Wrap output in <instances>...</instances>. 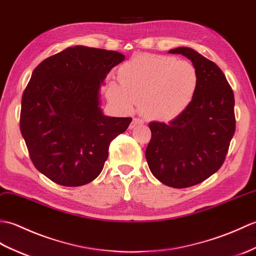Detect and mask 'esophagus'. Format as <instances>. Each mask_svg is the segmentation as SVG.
<instances>
[{
  "instance_id": "obj_1",
  "label": "esophagus",
  "mask_w": 256,
  "mask_h": 256,
  "mask_svg": "<svg viewBox=\"0 0 256 256\" xmlns=\"http://www.w3.org/2000/svg\"><path fill=\"white\" fill-rule=\"evenodd\" d=\"M144 124L142 119H140V118H134L132 124H130L129 129H134L136 126H138V124Z\"/></svg>"
}]
</instances>
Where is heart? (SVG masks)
<instances>
[{"mask_svg":"<svg viewBox=\"0 0 256 256\" xmlns=\"http://www.w3.org/2000/svg\"><path fill=\"white\" fill-rule=\"evenodd\" d=\"M119 84L110 81L105 95L114 110L134 112L138 103L152 120L170 122L178 117L194 98L198 76L195 66L172 56L141 54L118 70Z\"/></svg>","mask_w":256,"mask_h":256,"instance_id":"heart-1","label":"heart"}]
</instances>
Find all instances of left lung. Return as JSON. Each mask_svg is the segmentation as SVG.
Returning a JSON list of instances; mask_svg holds the SVG:
<instances>
[{"label":"left lung","instance_id":"8db88e82","mask_svg":"<svg viewBox=\"0 0 256 256\" xmlns=\"http://www.w3.org/2000/svg\"><path fill=\"white\" fill-rule=\"evenodd\" d=\"M168 54H183L198 76L190 106L171 122L149 124L151 140L146 158L156 178L173 188L207 180L222 166L236 130L234 96L220 68L188 47Z\"/></svg>","mask_w":256,"mask_h":256}]
</instances>
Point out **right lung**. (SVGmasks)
<instances>
[{
  "label": "right lung",
  "mask_w": 256,
  "mask_h": 256,
  "mask_svg": "<svg viewBox=\"0 0 256 256\" xmlns=\"http://www.w3.org/2000/svg\"><path fill=\"white\" fill-rule=\"evenodd\" d=\"M124 60L117 51L74 46L44 59L22 94L20 132L34 166L62 186L94 180L108 158L112 139L132 118L102 110L100 88Z\"/></svg>",
  "instance_id": "obj_1"
}]
</instances>
